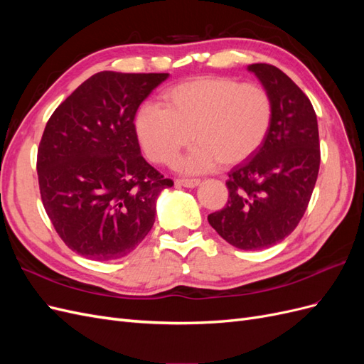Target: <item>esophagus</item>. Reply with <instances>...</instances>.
I'll return each mask as SVG.
<instances>
[{
    "mask_svg": "<svg viewBox=\"0 0 364 364\" xmlns=\"http://www.w3.org/2000/svg\"><path fill=\"white\" fill-rule=\"evenodd\" d=\"M200 183L199 179H176V185L179 186H186V188H194Z\"/></svg>",
    "mask_w": 364,
    "mask_h": 364,
    "instance_id": "34e87169",
    "label": "esophagus"
}]
</instances>
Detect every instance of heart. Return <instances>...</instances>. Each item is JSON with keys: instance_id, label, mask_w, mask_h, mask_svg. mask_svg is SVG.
<instances>
[{"instance_id": "1", "label": "heart", "mask_w": 364, "mask_h": 364, "mask_svg": "<svg viewBox=\"0 0 364 364\" xmlns=\"http://www.w3.org/2000/svg\"><path fill=\"white\" fill-rule=\"evenodd\" d=\"M272 123L269 92L257 83L230 77H200L176 85L161 97V106L142 105L135 132L147 158L171 164L190 144L182 162L186 171L235 165L250 158L267 136Z\"/></svg>"}]
</instances>
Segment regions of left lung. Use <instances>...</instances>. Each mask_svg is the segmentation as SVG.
<instances>
[{
	"label": "left lung",
	"instance_id": "left-lung-1",
	"mask_svg": "<svg viewBox=\"0 0 364 364\" xmlns=\"http://www.w3.org/2000/svg\"><path fill=\"white\" fill-rule=\"evenodd\" d=\"M247 70L272 100V123L252 158L229 171V199L208 215L217 234L243 250L274 246L290 235L311 199L321 165L311 102L287 74L269 63Z\"/></svg>",
	"mask_w": 364,
	"mask_h": 364
}]
</instances>
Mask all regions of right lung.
Returning a JSON list of instances; mask_svg holds the SVG:
<instances>
[{
  "mask_svg": "<svg viewBox=\"0 0 364 364\" xmlns=\"http://www.w3.org/2000/svg\"><path fill=\"white\" fill-rule=\"evenodd\" d=\"M167 73H97L50 117L38 149L41 199L59 237L79 255L111 261L134 250L155 223L171 179L141 156L139 105Z\"/></svg>",
  "mask_w": 364,
  "mask_h": 364,
  "instance_id": "obj_1",
  "label": "right lung"
}]
</instances>
